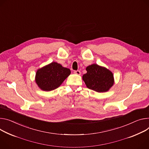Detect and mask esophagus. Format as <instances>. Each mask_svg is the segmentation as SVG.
<instances>
[{
  "label": "esophagus",
  "mask_w": 149,
  "mask_h": 149,
  "mask_svg": "<svg viewBox=\"0 0 149 149\" xmlns=\"http://www.w3.org/2000/svg\"><path fill=\"white\" fill-rule=\"evenodd\" d=\"M74 74H77V75H81V72L79 71V70H77V71H74Z\"/></svg>",
  "instance_id": "34e87169"
}]
</instances>
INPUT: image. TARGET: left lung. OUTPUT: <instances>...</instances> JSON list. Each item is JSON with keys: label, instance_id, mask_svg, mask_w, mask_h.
Wrapping results in <instances>:
<instances>
[{"label": "left lung", "instance_id": "1", "mask_svg": "<svg viewBox=\"0 0 149 149\" xmlns=\"http://www.w3.org/2000/svg\"><path fill=\"white\" fill-rule=\"evenodd\" d=\"M86 71L83 79L89 89L99 93L106 92L114 84L112 72L104 67L94 63L88 66Z\"/></svg>", "mask_w": 149, "mask_h": 149}]
</instances>
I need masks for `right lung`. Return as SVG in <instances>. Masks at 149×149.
<instances>
[{
	"label": "right lung",
	"instance_id": "add662e5",
	"mask_svg": "<svg viewBox=\"0 0 149 149\" xmlns=\"http://www.w3.org/2000/svg\"><path fill=\"white\" fill-rule=\"evenodd\" d=\"M70 74V69L53 62L37 71L35 81L40 89L49 91L59 87Z\"/></svg>",
	"mask_w": 149,
	"mask_h": 149
}]
</instances>
